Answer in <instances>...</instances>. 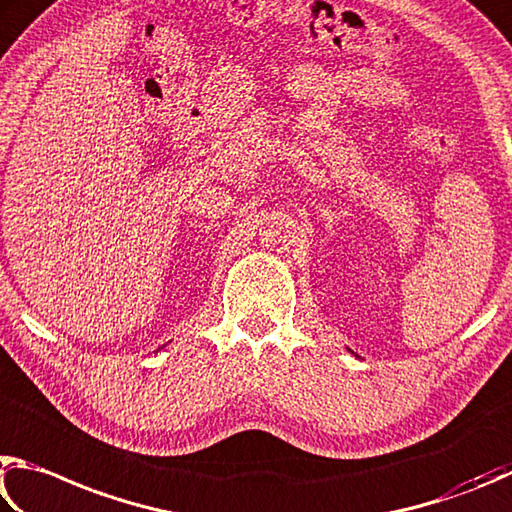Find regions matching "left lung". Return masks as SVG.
Segmentation results:
<instances>
[{
	"instance_id": "1",
	"label": "left lung",
	"mask_w": 512,
	"mask_h": 512,
	"mask_svg": "<svg viewBox=\"0 0 512 512\" xmlns=\"http://www.w3.org/2000/svg\"><path fill=\"white\" fill-rule=\"evenodd\" d=\"M348 351H351V348H348ZM351 353H353V351H351Z\"/></svg>"
}]
</instances>
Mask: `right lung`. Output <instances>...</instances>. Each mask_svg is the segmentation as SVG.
<instances>
[{
	"mask_svg": "<svg viewBox=\"0 0 512 512\" xmlns=\"http://www.w3.org/2000/svg\"><path fill=\"white\" fill-rule=\"evenodd\" d=\"M157 351H159V348H157Z\"/></svg>",
	"mask_w": 512,
	"mask_h": 512,
	"instance_id": "add662e5",
	"label": "right lung"
}]
</instances>
